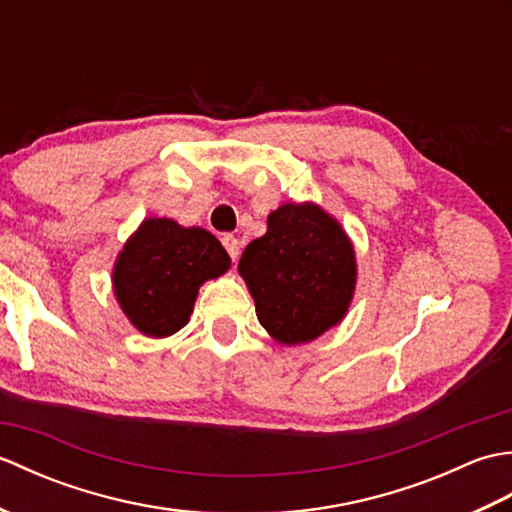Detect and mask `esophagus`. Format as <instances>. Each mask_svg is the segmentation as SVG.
Segmentation results:
<instances>
[{
    "instance_id": "obj_1",
    "label": "esophagus",
    "mask_w": 512,
    "mask_h": 512,
    "mask_svg": "<svg viewBox=\"0 0 512 512\" xmlns=\"http://www.w3.org/2000/svg\"><path fill=\"white\" fill-rule=\"evenodd\" d=\"M222 244H224V248H226V253H228V257L233 259H237V255H239V242H237V237H233V235H224L222 237Z\"/></svg>"
}]
</instances>
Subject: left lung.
<instances>
[{
  "label": "left lung",
  "mask_w": 512,
  "mask_h": 512,
  "mask_svg": "<svg viewBox=\"0 0 512 512\" xmlns=\"http://www.w3.org/2000/svg\"><path fill=\"white\" fill-rule=\"evenodd\" d=\"M257 319L279 343L317 339L339 323L356 284L352 242L317 204H284L239 259Z\"/></svg>",
  "instance_id": "obj_1"
}]
</instances>
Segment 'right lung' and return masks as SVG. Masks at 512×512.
<instances>
[{"label": "right lung", "instance_id": "obj_1", "mask_svg": "<svg viewBox=\"0 0 512 512\" xmlns=\"http://www.w3.org/2000/svg\"><path fill=\"white\" fill-rule=\"evenodd\" d=\"M228 266L224 246L209 231L151 217L116 259L114 295L140 332L162 339L187 325L198 288Z\"/></svg>", "mask_w": 512, "mask_h": 512}]
</instances>
